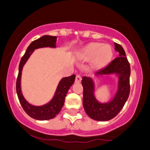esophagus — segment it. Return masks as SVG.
I'll use <instances>...</instances> for the list:
<instances>
[{
    "mask_svg": "<svg viewBox=\"0 0 150 150\" xmlns=\"http://www.w3.org/2000/svg\"><path fill=\"white\" fill-rule=\"evenodd\" d=\"M81 80H82L81 76H80V75H76V83H80V82H81Z\"/></svg>",
    "mask_w": 150,
    "mask_h": 150,
    "instance_id": "obj_1",
    "label": "esophagus"
}]
</instances>
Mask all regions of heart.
Returning a JSON list of instances; mask_svg holds the SVG:
<instances>
[{
    "instance_id": "1",
    "label": "heart",
    "mask_w": 150,
    "mask_h": 150,
    "mask_svg": "<svg viewBox=\"0 0 150 150\" xmlns=\"http://www.w3.org/2000/svg\"><path fill=\"white\" fill-rule=\"evenodd\" d=\"M81 54L85 59L93 60L94 64L98 67H104L110 62L113 51L110 45L91 43L82 49Z\"/></svg>"
}]
</instances>
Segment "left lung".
I'll return each mask as SVG.
<instances>
[{
  "mask_svg": "<svg viewBox=\"0 0 150 150\" xmlns=\"http://www.w3.org/2000/svg\"><path fill=\"white\" fill-rule=\"evenodd\" d=\"M115 50L119 57L110 63L97 71L95 76H111L117 77V90L108 101H100L95 95V84L93 79L83 76L82 85L83 87V104L86 114L96 121L105 122L112 120L122 109L128 100L130 93L129 79L131 74L130 64L126 58L122 46L114 43Z\"/></svg>",
  "mask_w": 150,
  "mask_h": 150,
  "instance_id": "1",
  "label": "left lung"
}]
</instances>
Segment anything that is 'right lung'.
Here are the masks:
<instances>
[{"label": "right lung", "mask_w": 150, "mask_h": 150, "mask_svg": "<svg viewBox=\"0 0 150 150\" xmlns=\"http://www.w3.org/2000/svg\"><path fill=\"white\" fill-rule=\"evenodd\" d=\"M57 37L44 35L39 39L33 41L29 45L25 53L21 59L18 67V75L16 82V92L18 100L22 108L31 118L37 120H48L55 118L59 114L64 104L65 97L69 88L74 84L76 76L73 74L67 77H63L59 81L52 98L46 104L40 106H35L30 104L24 97L21 88V79L24 65L32 55L35 50L40 48H56Z\"/></svg>", "instance_id": "right-lung-1"}]
</instances>
